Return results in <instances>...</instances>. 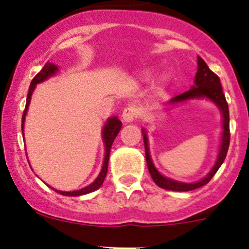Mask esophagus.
Wrapping results in <instances>:
<instances>
[{"mask_svg":"<svg viewBox=\"0 0 249 249\" xmlns=\"http://www.w3.org/2000/svg\"><path fill=\"white\" fill-rule=\"evenodd\" d=\"M139 113H140V110L136 106H134V105H130V106H127L126 108H124V110H123V114H122L123 122L124 123L134 122V119L135 118H137Z\"/></svg>","mask_w":249,"mask_h":249,"instance_id":"1","label":"esophagus"}]
</instances>
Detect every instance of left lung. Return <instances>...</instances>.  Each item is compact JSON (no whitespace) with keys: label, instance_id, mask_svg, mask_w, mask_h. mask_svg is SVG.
Returning a JSON list of instances; mask_svg holds the SVG:
<instances>
[{"label":"left lung","instance_id":"8db88e82","mask_svg":"<svg viewBox=\"0 0 249 249\" xmlns=\"http://www.w3.org/2000/svg\"><path fill=\"white\" fill-rule=\"evenodd\" d=\"M195 99H207L212 101L215 106L218 107L222 113V137H220V145L219 152H218L217 160H215L214 165H213L212 170L203 177L202 179L197 180L195 183H184L178 182V180L171 179L169 177H165L157 170L154 166L150 158L149 153V145H148V137L147 132L144 129H142L143 141H144V149H145V160H147L148 171L152 176L153 180L157 185H159L162 189L173 190V192H190V190L197 189V188L202 187V185L207 184L215 172L219 170L222 164L224 162L225 157H227L228 149H229L230 143V129H229V107H228V102L225 100L224 94H223L222 84H220V79L214 72L211 71L206 62L203 61L200 56H197V72L195 74L194 85L190 88L188 91L183 92V94L177 95L173 99L169 101V105L180 104V102H185L188 100H195Z\"/></svg>","mask_w":249,"mask_h":249}]
</instances>
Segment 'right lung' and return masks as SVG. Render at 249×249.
<instances>
[{
    "label": "right lung",
    "mask_w": 249,
    "mask_h": 249,
    "mask_svg": "<svg viewBox=\"0 0 249 249\" xmlns=\"http://www.w3.org/2000/svg\"><path fill=\"white\" fill-rule=\"evenodd\" d=\"M57 71H59V69H57L56 65L52 64V62H47V64L44 65L43 69L41 70V72H38V73L35 76L34 79H32L31 84H30L29 94H27L26 106H25L24 114H22L21 131H24L25 117H26V113H27V109H29V105H30V101H31V96H32V92H34L35 88H36L37 84H39V83L47 80L48 78L54 76ZM120 129H122V122L118 119V117H110L107 119V122L105 123L104 129H102V141H104V145H105L104 164H102V169H101V171H100L99 176H97L96 179H95L91 184H89L88 187L83 188V189L73 190V192H61V190H56V189H54V188H53V189H54L56 193H59V194L64 195V196H80V195L89 194V193H92V192H95V190L99 189V188L102 185V183H104L105 177H106V175H107L110 148H112V144H113V142H114L117 135L119 134Z\"/></svg>",
    "instance_id": "add662e5"
}]
</instances>
